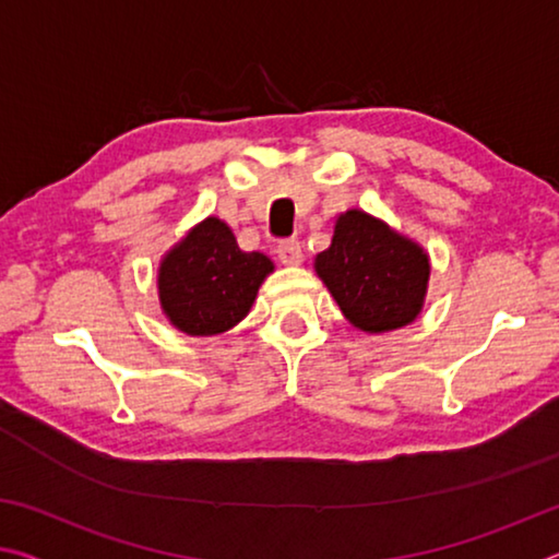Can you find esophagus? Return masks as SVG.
<instances>
[{
  "label": "esophagus",
  "mask_w": 559,
  "mask_h": 559,
  "mask_svg": "<svg viewBox=\"0 0 559 559\" xmlns=\"http://www.w3.org/2000/svg\"><path fill=\"white\" fill-rule=\"evenodd\" d=\"M276 253H278L281 263H286V266H298V263L302 261V249H300L298 239H283L278 243Z\"/></svg>",
  "instance_id": "obj_1"
}]
</instances>
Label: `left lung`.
<instances>
[{
  "label": "left lung",
  "instance_id": "obj_1",
  "mask_svg": "<svg viewBox=\"0 0 559 559\" xmlns=\"http://www.w3.org/2000/svg\"><path fill=\"white\" fill-rule=\"evenodd\" d=\"M316 271L349 323L386 333L419 316L429 257L384 222L349 210L340 214L330 249L318 253Z\"/></svg>",
  "mask_w": 559,
  "mask_h": 559
}]
</instances>
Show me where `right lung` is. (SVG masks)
Wrapping results in <instances>:
<instances>
[{
  "mask_svg": "<svg viewBox=\"0 0 559 559\" xmlns=\"http://www.w3.org/2000/svg\"><path fill=\"white\" fill-rule=\"evenodd\" d=\"M273 263L241 251L229 226L204 219L159 266V302L169 323L187 335H216L246 318Z\"/></svg>",
  "mask_w": 559,
  "mask_h": 559,
  "instance_id": "1",
  "label": "right lung"
}]
</instances>
